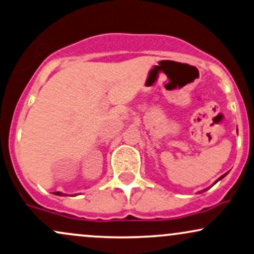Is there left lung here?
Returning <instances> with one entry per match:
<instances>
[{"label":"left lung","instance_id":"left-lung-1","mask_svg":"<svg viewBox=\"0 0 254 254\" xmlns=\"http://www.w3.org/2000/svg\"><path fill=\"white\" fill-rule=\"evenodd\" d=\"M226 174H227V173H226ZM226 174H224V175H221V177H220V178H219V179H218V180H217V181H215V183H214V184H217V183H218V181H219V180H221V179H223V178H224V177H225V175H226Z\"/></svg>","mask_w":254,"mask_h":254}]
</instances>
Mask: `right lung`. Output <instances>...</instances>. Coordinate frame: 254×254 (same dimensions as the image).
<instances>
[{
    "mask_svg": "<svg viewBox=\"0 0 254 254\" xmlns=\"http://www.w3.org/2000/svg\"><path fill=\"white\" fill-rule=\"evenodd\" d=\"M54 194H56V195H62V193H61V192H55Z\"/></svg>",
    "mask_w": 254,
    "mask_h": 254,
    "instance_id": "add662e5",
    "label": "right lung"
}]
</instances>
